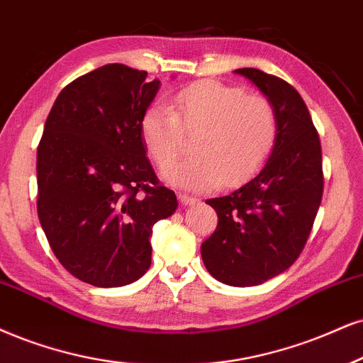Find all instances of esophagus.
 <instances>
[{
    "instance_id": "34e87169",
    "label": "esophagus",
    "mask_w": 363,
    "mask_h": 363,
    "mask_svg": "<svg viewBox=\"0 0 363 363\" xmlns=\"http://www.w3.org/2000/svg\"><path fill=\"white\" fill-rule=\"evenodd\" d=\"M178 200H180V203L185 205V207H189V205H195L196 202H199V199H195V196H190L186 194L178 195Z\"/></svg>"
}]
</instances>
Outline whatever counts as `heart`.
Here are the masks:
<instances>
[{"label":"heart","mask_w":363,"mask_h":363,"mask_svg":"<svg viewBox=\"0 0 363 363\" xmlns=\"http://www.w3.org/2000/svg\"><path fill=\"white\" fill-rule=\"evenodd\" d=\"M277 114L266 97L217 80H202L174 94L172 109L155 104L143 113L141 140L160 168L177 161L183 134H195L194 156L164 173V180L189 190H212L252 177L277 141Z\"/></svg>","instance_id":"b5f03b06"}]
</instances>
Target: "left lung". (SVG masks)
I'll list each match as a JSON object with an SVG mask.
<instances>
[{
    "label": "left lung",
    "instance_id": "8db88e82",
    "mask_svg": "<svg viewBox=\"0 0 363 363\" xmlns=\"http://www.w3.org/2000/svg\"><path fill=\"white\" fill-rule=\"evenodd\" d=\"M274 106L277 141L264 168L225 196L208 199L217 229L202 244L207 271L223 284L257 286L301 254L323 196L321 145L296 89L259 69H237Z\"/></svg>",
    "mask_w": 363,
    "mask_h": 363
}]
</instances>
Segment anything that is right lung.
Masks as SVG:
<instances>
[{"label":"right lung","instance_id":"obj_1","mask_svg":"<svg viewBox=\"0 0 363 363\" xmlns=\"http://www.w3.org/2000/svg\"><path fill=\"white\" fill-rule=\"evenodd\" d=\"M107 64L62 89L37 151V210L48 244L77 279L99 288L138 281L150 237L178 207L156 178L140 121L160 80Z\"/></svg>","mask_w":363,"mask_h":363}]
</instances>
